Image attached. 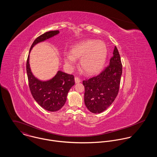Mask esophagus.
<instances>
[{
	"label": "esophagus",
	"instance_id": "esophagus-1",
	"mask_svg": "<svg viewBox=\"0 0 157 157\" xmlns=\"http://www.w3.org/2000/svg\"><path fill=\"white\" fill-rule=\"evenodd\" d=\"M81 82V80L78 78V77H75V82L77 83H80Z\"/></svg>",
	"mask_w": 157,
	"mask_h": 157
}]
</instances>
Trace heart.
Here are the masks:
<instances>
[{"label":"heart","mask_w":157,"mask_h":157,"mask_svg":"<svg viewBox=\"0 0 157 157\" xmlns=\"http://www.w3.org/2000/svg\"><path fill=\"white\" fill-rule=\"evenodd\" d=\"M107 48L102 41L88 40L74 45L70 54H65L64 60L69 67L75 63V59L80 58V66L87 74H93L103 67L106 57Z\"/></svg>","instance_id":"b5f03b06"}]
</instances>
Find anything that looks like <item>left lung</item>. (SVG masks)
<instances>
[{
    "label": "left lung",
    "mask_w": 157,
    "mask_h": 157,
    "mask_svg": "<svg viewBox=\"0 0 157 157\" xmlns=\"http://www.w3.org/2000/svg\"><path fill=\"white\" fill-rule=\"evenodd\" d=\"M121 74L120 56L115 46L109 65L97 76L83 81L85 104L90 112L99 113L111 105L118 93Z\"/></svg>",
    "instance_id": "8db88e82"
}]
</instances>
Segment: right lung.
Listing matches in <instances>:
<instances>
[{
	"label": "right lung",
	"mask_w": 157,
	"mask_h": 157,
	"mask_svg": "<svg viewBox=\"0 0 157 157\" xmlns=\"http://www.w3.org/2000/svg\"><path fill=\"white\" fill-rule=\"evenodd\" d=\"M59 31H51L39 36L31 45L32 48L39 43L58 34ZM29 54L26 61V72L31 93L37 103L46 110L55 112L60 109L67 101V93L74 85V77L61 71L47 81H41L36 78L31 72L29 63Z\"/></svg>",
	"instance_id": "obj_1"
}]
</instances>
